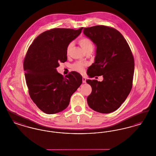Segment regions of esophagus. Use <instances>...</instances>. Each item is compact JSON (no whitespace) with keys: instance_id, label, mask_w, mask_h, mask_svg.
Here are the masks:
<instances>
[{"instance_id":"34e87169","label":"esophagus","mask_w":156,"mask_h":156,"mask_svg":"<svg viewBox=\"0 0 156 156\" xmlns=\"http://www.w3.org/2000/svg\"><path fill=\"white\" fill-rule=\"evenodd\" d=\"M86 80H87L86 78L83 76V77H82V82H83V83H86Z\"/></svg>"}]
</instances>
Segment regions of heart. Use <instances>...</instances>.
<instances>
[{"label":"heart","instance_id":"heart-1","mask_svg":"<svg viewBox=\"0 0 156 156\" xmlns=\"http://www.w3.org/2000/svg\"><path fill=\"white\" fill-rule=\"evenodd\" d=\"M78 43L81 45L82 48L85 52L89 50H92L94 48V44L92 41L87 37H82L81 38H80L78 40ZM73 45V43H70L68 45L67 51H66L67 55L69 54V52L70 51V50L71 49ZM85 66V65L84 64L78 62L74 64L72 67L75 71H77L78 72H82L83 71Z\"/></svg>","mask_w":156,"mask_h":156}]
</instances>
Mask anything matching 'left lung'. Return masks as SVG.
Wrapping results in <instances>:
<instances>
[{
    "label": "left lung",
    "mask_w": 156,
    "mask_h": 156,
    "mask_svg": "<svg viewBox=\"0 0 156 156\" xmlns=\"http://www.w3.org/2000/svg\"><path fill=\"white\" fill-rule=\"evenodd\" d=\"M83 34L97 47L95 62L88 68L87 74L91 77L103 75L104 78L102 82L86 81L92 87L87 102L95 111L111 113L125 102L132 88L133 56L125 38L112 27L84 28Z\"/></svg>",
    "instance_id": "obj_1"
}]
</instances>
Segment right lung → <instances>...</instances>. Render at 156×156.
<instances>
[{
  "label": "right lung",
  "mask_w": 156,
  "mask_h": 156,
  "mask_svg": "<svg viewBox=\"0 0 156 156\" xmlns=\"http://www.w3.org/2000/svg\"><path fill=\"white\" fill-rule=\"evenodd\" d=\"M78 30L53 29L37 36L28 49L23 68L30 98L47 114L66 109L72 95L82 82L79 73L73 71L63 76L56 68L67 60V48L81 33Z\"/></svg>",
  "instance_id": "right-lung-1"
}]
</instances>
